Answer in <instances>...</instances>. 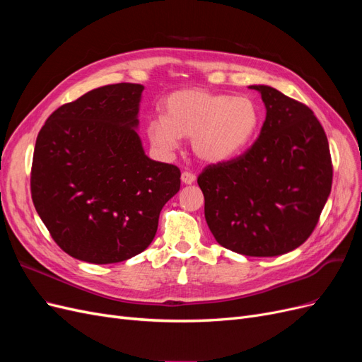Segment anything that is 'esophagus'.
I'll list each match as a JSON object with an SVG mask.
<instances>
[{"instance_id":"obj_1","label":"esophagus","mask_w":362,"mask_h":362,"mask_svg":"<svg viewBox=\"0 0 362 362\" xmlns=\"http://www.w3.org/2000/svg\"><path fill=\"white\" fill-rule=\"evenodd\" d=\"M181 181H182V184H193L196 181V175L185 170L181 173Z\"/></svg>"}]
</instances>
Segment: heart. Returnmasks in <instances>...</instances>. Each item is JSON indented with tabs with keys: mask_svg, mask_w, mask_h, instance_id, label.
Here are the masks:
<instances>
[{
	"mask_svg": "<svg viewBox=\"0 0 362 362\" xmlns=\"http://www.w3.org/2000/svg\"><path fill=\"white\" fill-rule=\"evenodd\" d=\"M259 124V108L247 96L184 89L164 103V117L149 120L148 136L164 151L192 139L196 157L206 163H223L242 152Z\"/></svg>",
	"mask_w": 362,
	"mask_h": 362,
	"instance_id": "heart-1",
	"label": "heart"
}]
</instances>
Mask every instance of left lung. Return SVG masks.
<instances>
[{
  "label": "left lung",
  "mask_w": 362,
  "mask_h": 362,
  "mask_svg": "<svg viewBox=\"0 0 362 362\" xmlns=\"http://www.w3.org/2000/svg\"><path fill=\"white\" fill-rule=\"evenodd\" d=\"M266 120L242 156L208 164L198 184L205 221L217 243L247 257L299 247L315 229L332 187L325 129L308 105L269 86Z\"/></svg>",
  "instance_id": "obj_1"
}]
</instances>
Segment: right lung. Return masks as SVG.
<instances>
[{"instance_id": "obj_1", "label": "right lung", "mask_w": 362, "mask_h": 362, "mask_svg": "<svg viewBox=\"0 0 362 362\" xmlns=\"http://www.w3.org/2000/svg\"><path fill=\"white\" fill-rule=\"evenodd\" d=\"M141 84L103 86L63 104L39 131L31 199L68 255L112 264L144 252L181 185L177 166L145 156L134 129Z\"/></svg>"}]
</instances>
